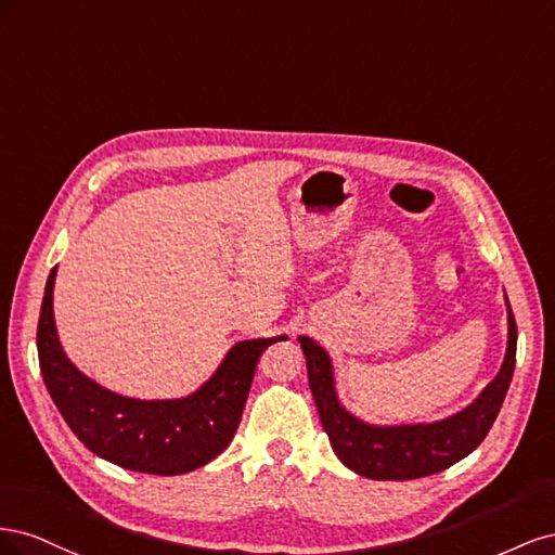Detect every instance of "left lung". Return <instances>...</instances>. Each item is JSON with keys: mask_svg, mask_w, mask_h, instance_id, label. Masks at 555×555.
<instances>
[{"mask_svg": "<svg viewBox=\"0 0 555 555\" xmlns=\"http://www.w3.org/2000/svg\"><path fill=\"white\" fill-rule=\"evenodd\" d=\"M507 298V296H505ZM507 351L500 373L479 398L442 422L410 426H373L349 414L335 393L333 363L324 347L300 335L314 405L331 447L349 469L377 481L428 477L473 453L489 435L507 396L516 363V322L507 300Z\"/></svg>", "mask_w": 555, "mask_h": 555, "instance_id": "left-lung-1", "label": "left lung"}]
</instances>
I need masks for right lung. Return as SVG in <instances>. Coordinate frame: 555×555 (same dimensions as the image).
<instances>
[{"label":"right lung","instance_id":"add662e5","mask_svg":"<svg viewBox=\"0 0 555 555\" xmlns=\"http://www.w3.org/2000/svg\"><path fill=\"white\" fill-rule=\"evenodd\" d=\"M57 266L50 271L39 314L37 349L46 389L76 438L99 459L145 475H184L229 447L241 424L261 351L280 338L236 343L215 375L176 400L113 393L66 359L53 314Z\"/></svg>","mask_w":555,"mask_h":555}]
</instances>
